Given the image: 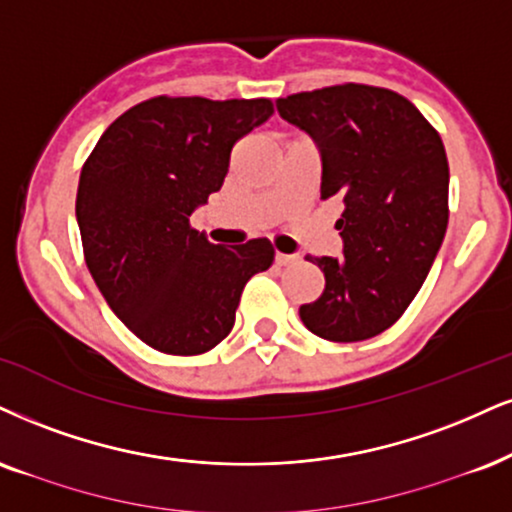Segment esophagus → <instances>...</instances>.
Listing matches in <instances>:
<instances>
[{"label": "esophagus", "instance_id": "esophagus-1", "mask_svg": "<svg viewBox=\"0 0 512 512\" xmlns=\"http://www.w3.org/2000/svg\"><path fill=\"white\" fill-rule=\"evenodd\" d=\"M294 261H296V256H292V254H280V251L275 254L277 266H289V263H294Z\"/></svg>", "mask_w": 512, "mask_h": 512}]
</instances>
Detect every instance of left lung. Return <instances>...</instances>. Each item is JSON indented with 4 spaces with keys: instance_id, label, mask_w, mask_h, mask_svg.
<instances>
[{
    "instance_id": "8db88e82",
    "label": "left lung",
    "mask_w": 512,
    "mask_h": 512,
    "mask_svg": "<svg viewBox=\"0 0 512 512\" xmlns=\"http://www.w3.org/2000/svg\"><path fill=\"white\" fill-rule=\"evenodd\" d=\"M323 161L320 197H342L339 258L308 256L325 289L299 308L330 342H361L396 323L430 273L449 225V161L439 132L401 94L334 85L277 99Z\"/></svg>"
}]
</instances>
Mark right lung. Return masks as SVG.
I'll use <instances>...</instances> for the list:
<instances>
[{
    "label": "right lung",
    "instance_id": "add662e5",
    "mask_svg": "<svg viewBox=\"0 0 512 512\" xmlns=\"http://www.w3.org/2000/svg\"><path fill=\"white\" fill-rule=\"evenodd\" d=\"M273 116L270 99L154 97L113 121L80 173L85 263L111 311L151 349L197 356L235 325L246 282L273 266L268 239L225 249L189 225L230 151Z\"/></svg>",
    "mask_w": 512,
    "mask_h": 512
}]
</instances>
